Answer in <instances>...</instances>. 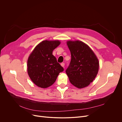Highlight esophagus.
<instances>
[{
    "label": "esophagus",
    "instance_id": "34e87169",
    "mask_svg": "<svg viewBox=\"0 0 122 122\" xmlns=\"http://www.w3.org/2000/svg\"><path fill=\"white\" fill-rule=\"evenodd\" d=\"M61 65L62 66L64 67V66H65V63H62L61 64Z\"/></svg>",
    "mask_w": 122,
    "mask_h": 122
}]
</instances>
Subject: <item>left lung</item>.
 I'll return each instance as SVG.
<instances>
[{"instance_id": "obj_1", "label": "left lung", "mask_w": 122, "mask_h": 122, "mask_svg": "<svg viewBox=\"0 0 122 122\" xmlns=\"http://www.w3.org/2000/svg\"><path fill=\"white\" fill-rule=\"evenodd\" d=\"M66 44L71 58L66 72L72 85L78 88L85 87L97 74L98 59L91 48L81 41H69Z\"/></svg>"}]
</instances>
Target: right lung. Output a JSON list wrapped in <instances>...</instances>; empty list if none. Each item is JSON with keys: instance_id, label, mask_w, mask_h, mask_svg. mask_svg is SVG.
Returning <instances> with one entry per match:
<instances>
[{"instance_id": "right-lung-1", "label": "right lung", "mask_w": 122, "mask_h": 122, "mask_svg": "<svg viewBox=\"0 0 122 122\" xmlns=\"http://www.w3.org/2000/svg\"><path fill=\"white\" fill-rule=\"evenodd\" d=\"M59 41H44L38 44L27 60V72L37 86L46 88L53 84L63 67L53 55V51L59 45Z\"/></svg>"}]
</instances>
